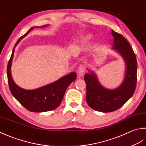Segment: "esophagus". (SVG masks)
Returning a JSON list of instances; mask_svg holds the SVG:
<instances>
[{"mask_svg":"<svg viewBox=\"0 0 146 146\" xmlns=\"http://www.w3.org/2000/svg\"><path fill=\"white\" fill-rule=\"evenodd\" d=\"M85 70H86V68H85V65L81 64L79 65V67L78 68V70H77V76H78L79 78L80 77H81L83 75H84V73L85 72Z\"/></svg>","mask_w":146,"mask_h":146,"instance_id":"34e87169","label":"esophagus"}]
</instances>
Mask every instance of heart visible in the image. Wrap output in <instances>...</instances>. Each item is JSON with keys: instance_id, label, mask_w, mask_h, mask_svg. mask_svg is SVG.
<instances>
[{"instance_id": "b5f03b06", "label": "heart", "mask_w": 146, "mask_h": 146, "mask_svg": "<svg viewBox=\"0 0 146 146\" xmlns=\"http://www.w3.org/2000/svg\"><path fill=\"white\" fill-rule=\"evenodd\" d=\"M91 35H88V36H86L84 38V39H85L86 41H89V40L91 39Z\"/></svg>"}]
</instances>
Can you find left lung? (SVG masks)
<instances>
[{"instance_id":"obj_1","label":"left lung","mask_w":146,"mask_h":146,"mask_svg":"<svg viewBox=\"0 0 146 146\" xmlns=\"http://www.w3.org/2000/svg\"><path fill=\"white\" fill-rule=\"evenodd\" d=\"M113 36L112 49L124 61L125 73L121 84L115 89H107L101 84L94 71L89 70L84 77L86 84V102L94 110L108 113L122 106L135 92L137 62L132 48L122 35L111 30Z\"/></svg>"}]
</instances>
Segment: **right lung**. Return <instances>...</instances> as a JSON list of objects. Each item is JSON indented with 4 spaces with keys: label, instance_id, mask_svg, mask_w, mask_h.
I'll use <instances>...</instances> for the list:
<instances>
[{
    "label": "right lung",
    "instance_id": "obj_1",
    "mask_svg": "<svg viewBox=\"0 0 146 146\" xmlns=\"http://www.w3.org/2000/svg\"><path fill=\"white\" fill-rule=\"evenodd\" d=\"M48 25H43L41 27H32L25 35L22 36L15 44L7 65L8 83L12 94L25 108L31 112H46L57 108L62 102L68 86L76 79V73L72 72L62 77L57 81L32 90L23 89L14 82L11 75V66L14 58L15 47L34 28H42Z\"/></svg>",
    "mask_w": 146,
    "mask_h": 146
}]
</instances>
